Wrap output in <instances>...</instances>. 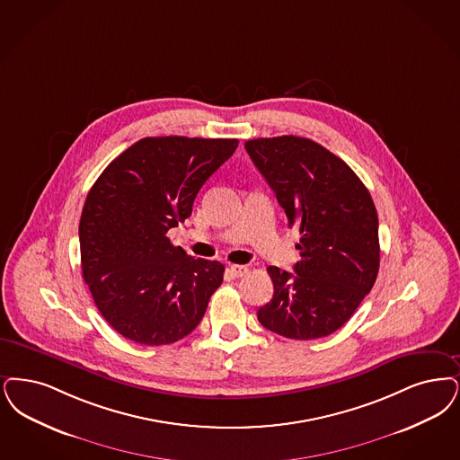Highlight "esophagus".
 <instances>
[{"instance_id":"34e87169","label":"esophagus","mask_w":460,"mask_h":460,"mask_svg":"<svg viewBox=\"0 0 460 460\" xmlns=\"http://www.w3.org/2000/svg\"><path fill=\"white\" fill-rule=\"evenodd\" d=\"M229 272L234 277H243L244 274H248V267H244V265H231Z\"/></svg>"}]
</instances>
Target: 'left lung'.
Returning a JSON list of instances; mask_svg holds the SVG:
<instances>
[{
	"instance_id": "left-lung-1",
	"label": "left lung",
	"mask_w": 460,
	"mask_h": 460,
	"mask_svg": "<svg viewBox=\"0 0 460 460\" xmlns=\"http://www.w3.org/2000/svg\"><path fill=\"white\" fill-rule=\"evenodd\" d=\"M244 148L301 234L295 272L267 269L274 296L258 322L296 341L327 337L349 320L378 276L375 203L349 165L310 138H255Z\"/></svg>"
}]
</instances>
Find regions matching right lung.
Segmentation results:
<instances>
[{
  "label": "right lung",
  "mask_w": 460,
  "mask_h": 460,
  "mask_svg": "<svg viewBox=\"0 0 460 460\" xmlns=\"http://www.w3.org/2000/svg\"><path fill=\"white\" fill-rule=\"evenodd\" d=\"M236 147V138L147 137L91 188L78 226L82 274L125 339L164 346L200 323L224 265L186 255L165 234L191 216L203 183Z\"/></svg>",
  "instance_id": "obj_1"
}]
</instances>
